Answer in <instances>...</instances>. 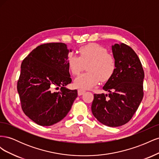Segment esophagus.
Returning a JSON list of instances; mask_svg holds the SVG:
<instances>
[{
  "label": "esophagus",
  "mask_w": 159,
  "mask_h": 159,
  "mask_svg": "<svg viewBox=\"0 0 159 159\" xmlns=\"http://www.w3.org/2000/svg\"><path fill=\"white\" fill-rule=\"evenodd\" d=\"M85 92V91L83 90V89H78V95H81L82 94H84Z\"/></svg>",
  "instance_id": "1"
}]
</instances>
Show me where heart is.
<instances>
[{"instance_id":"obj_1","label":"heart","mask_w":159,"mask_h":159,"mask_svg":"<svg viewBox=\"0 0 159 159\" xmlns=\"http://www.w3.org/2000/svg\"><path fill=\"white\" fill-rule=\"evenodd\" d=\"M79 56L70 54L68 66L71 73L77 75L88 65L86 74L77 77L74 81L76 88L88 89L97 85L99 80L102 82L108 81L116 70L115 57L104 47L95 43H91L80 47Z\"/></svg>"}]
</instances>
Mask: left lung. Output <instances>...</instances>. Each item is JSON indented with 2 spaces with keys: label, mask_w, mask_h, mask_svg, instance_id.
I'll list each match as a JSON object with an SVG mask.
<instances>
[{
  "label": "left lung",
  "mask_w": 159,
  "mask_h": 159,
  "mask_svg": "<svg viewBox=\"0 0 159 159\" xmlns=\"http://www.w3.org/2000/svg\"><path fill=\"white\" fill-rule=\"evenodd\" d=\"M116 70L103 87L109 94H94L91 111L102 124L119 127L128 123L143 98L145 74L141 61L123 43L112 46Z\"/></svg>",
  "instance_id": "1"
}]
</instances>
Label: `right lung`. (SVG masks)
I'll return each mask as SVG.
<instances>
[{
    "label": "right lung",
    "instance_id": "obj_1",
    "mask_svg": "<svg viewBox=\"0 0 159 159\" xmlns=\"http://www.w3.org/2000/svg\"><path fill=\"white\" fill-rule=\"evenodd\" d=\"M70 52L64 43H47L36 47L22 62L17 83L21 107L39 125L60 121L78 97L76 89L66 88L71 82L67 62Z\"/></svg>",
    "mask_w": 159,
    "mask_h": 159
}]
</instances>
